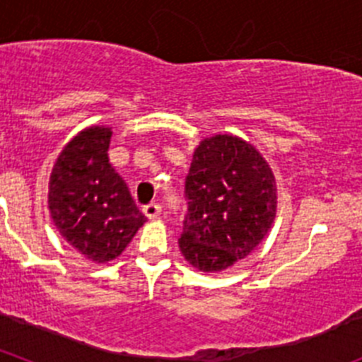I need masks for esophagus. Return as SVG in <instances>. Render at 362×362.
I'll list each match as a JSON object with an SVG mask.
<instances>
[{
	"mask_svg": "<svg viewBox=\"0 0 362 362\" xmlns=\"http://www.w3.org/2000/svg\"><path fill=\"white\" fill-rule=\"evenodd\" d=\"M143 214H145L148 219H156V217L161 214V206H159L158 203H150L146 204V206H143Z\"/></svg>",
	"mask_w": 362,
	"mask_h": 362,
	"instance_id": "obj_1",
	"label": "esophagus"
}]
</instances>
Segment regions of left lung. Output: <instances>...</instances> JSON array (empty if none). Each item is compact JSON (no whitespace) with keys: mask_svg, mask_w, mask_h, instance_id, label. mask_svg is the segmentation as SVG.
Segmentation results:
<instances>
[{"mask_svg":"<svg viewBox=\"0 0 362 362\" xmlns=\"http://www.w3.org/2000/svg\"><path fill=\"white\" fill-rule=\"evenodd\" d=\"M276 199V179L254 146L233 136L204 139L185 181L181 254L197 270L232 267L263 241Z\"/></svg>","mask_w":362,"mask_h":362,"instance_id":"8db88e82","label":"left lung"}]
</instances>
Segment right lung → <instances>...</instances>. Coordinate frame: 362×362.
<instances>
[{
    "mask_svg": "<svg viewBox=\"0 0 362 362\" xmlns=\"http://www.w3.org/2000/svg\"><path fill=\"white\" fill-rule=\"evenodd\" d=\"M110 129L83 130L65 146L50 175L49 206L63 238L95 263L127 248L146 217L108 163Z\"/></svg>",
    "mask_w": 362,
    "mask_h": 362,
    "instance_id": "add662e5",
    "label": "right lung"
}]
</instances>
